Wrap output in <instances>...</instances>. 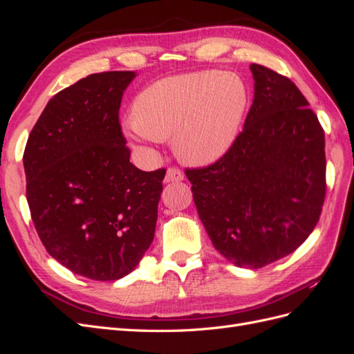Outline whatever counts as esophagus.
Masks as SVG:
<instances>
[{"label":"esophagus","mask_w":354,"mask_h":354,"mask_svg":"<svg viewBox=\"0 0 354 354\" xmlns=\"http://www.w3.org/2000/svg\"><path fill=\"white\" fill-rule=\"evenodd\" d=\"M185 178L183 171L176 168V167H169L167 169V174H165V183H173V181H181Z\"/></svg>","instance_id":"esophagus-1"}]
</instances>
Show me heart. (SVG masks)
<instances>
[{
    "mask_svg": "<svg viewBox=\"0 0 354 354\" xmlns=\"http://www.w3.org/2000/svg\"><path fill=\"white\" fill-rule=\"evenodd\" d=\"M246 108L243 84L217 71L176 75L136 97L125 124L136 143L169 140L187 164L207 165L229 151Z\"/></svg>",
    "mask_w": 354,
    "mask_h": 354,
    "instance_id": "heart-1",
    "label": "heart"
}]
</instances>
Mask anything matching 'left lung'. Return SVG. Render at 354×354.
<instances>
[{"label":"left lung","instance_id":"1","mask_svg":"<svg viewBox=\"0 0 354 354\" xmlns=\"http://www.w3.org/2000/svg\"><path fill=\"white\" fill-rule=\"evenodd\" d=\"M243 130L216 162L187 168L195 205L216 250L260 269L313 232L326 194L325 133L297 85L252 63Z\"/></svg>","mask_w":354,"mask_h":354}]
</instances>
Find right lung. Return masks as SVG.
Returning a JSON list of instances; mask_svg holds the SVG:
<instances>
[{"mask_svg": "<svg viewBox=\"0 0 354 354\" xmlns=\"http://www.w3.org/2000/svg\"><path fill=\"white\" fill-rule=\"evenodd\" d=\"M136 73L88 75L50 99L24 153L26 199L47 252L73 273L116 281L151 246L165 168L130 162L121 100Z\"/></svg>", "mask_w": 354, "mask_h": 354, "instance_id": "1", "label": "right lung"}]
</instances>
